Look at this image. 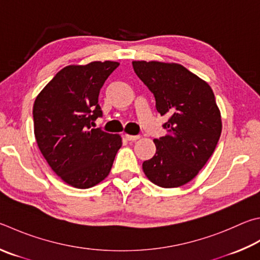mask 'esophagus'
Segmentation results:
<instances>
[{"mask_svg": "<svg viewBox=\"0 0 260 260\" xmlns=\"http://www.w3.org/2000/svg\"><path fill=\"white\" fill-rule=\"evenodd\" d=\"M125 139L127 141H135V140H139L140 136L139 135H128V134H126L125 135Z\"/></svg>", "mask_w": 260, "mask_h": 260, "instance_id": "esophagus-1", "label": "esophagus"}]
</instances>
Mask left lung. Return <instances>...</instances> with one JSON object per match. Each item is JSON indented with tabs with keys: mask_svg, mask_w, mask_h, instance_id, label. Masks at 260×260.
Listing matches in <instances>:
<instances>
[{
	"mask_svg": "<svg viewBox=\"0 0 260 260\" xmlns=\"http://www.w3.org/2000/svg\"><path fill=\"white\" fill-rule=\"evenodd\" d=\"M133 68L153 94L155 109L168 117L167 134L153 140L157 150L143 172L158 186L184 185L208 161L221 133L212 89L181 64L133 61Z\"/></svg>",
	"mask_w": 260,
	"mask_h": 260,
	"instance_id": "1",
	"label": "left lung"
}]
</instances>
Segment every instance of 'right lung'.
Wrapping results in <instances>:
<instances>
[{
    "instance_id": "add662e5",
    "label": "right lung",
    "mask_w": 260,
    "mask_h": 260,
    "mask_svg": "<svg viewBox=\"0 0 260 260\" xmlns=\"http://www.w3.org/2000/svg\"><path fill=\"white\" fill-rule=\"evenodd\" d=\"M118 66L114 61L68 66L35 100L37 145L56 175L74 187L88 188L103 181L121 146L119 135L93 128L103 115L100 89Z\"/></svg>"
}]
</instances>
